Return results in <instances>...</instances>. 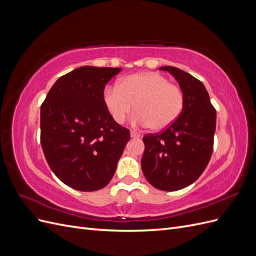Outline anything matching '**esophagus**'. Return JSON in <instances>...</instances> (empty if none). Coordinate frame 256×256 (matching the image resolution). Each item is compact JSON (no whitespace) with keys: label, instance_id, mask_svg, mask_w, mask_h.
I'll return each mask as SVG.
<instances>
[{"label":"esophagus","instance_id":"esophagus-1","mask_svg":"<svg viewBox=\"0 0 256 256\" xmlns=\"http://www.w3.org/2000/svg\"><path fill=\"white\" fill-rule=\"evenodd\" d=\"M130 136L132 138H138L141 136H140V134L136 132V131H131V132H130Z\"/></svg>","mask_w":256,"mask_h":256}]
</instances>
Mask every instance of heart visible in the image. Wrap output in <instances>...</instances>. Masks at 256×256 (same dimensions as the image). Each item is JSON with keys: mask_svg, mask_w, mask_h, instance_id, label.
I'll return each instance as SVG.
<instances>
[{"mask_svg": "<svg viewBox=\"0 0 256 256\" xmlns=\"http://www.w3.org/2000/svg\"><path fill=\"white\" fill-rule=\"evenodd\" d=\"M102 99L115 122L125 120L134 104V122L157 131L171 126L184 104L182 90L166 76L152 72L125 76L118 88H106Z\"/></svg>", "mask_w": 256, "mask_h": 256, "instance_id": "heart-1", "label": "heart"}]
</instances>
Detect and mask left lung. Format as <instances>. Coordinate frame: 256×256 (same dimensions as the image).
Here are the masks:
<instances>
[{
	"label": "left lung",
	"mask_w": 256,
	"mask_h": 256,
	"mask_svg": "<svg viewBox=\"0 0 256 256\" xmlns=\"http://www.w3.org/2000/svg\"><path fill=\"white\" fill-rule=\"evenodd\" d=\"M159 69L171 74L184 92L182 111L159 134L143 138L142 171L154 188L176 191L194 182L212 157L216 131V110L204 84L174 66Z\"/></svg>",
	"instance_id": "1"
}]
</instances>
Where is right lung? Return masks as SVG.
Returning a JSON list of instances; mask_svg holds the SVG:
<instances>
[{
	"label": "right lung",
	"instance_id": "right-lung-1",
	"mask_svg": "<svg viewBox=\"0 0 256 256\" xmlns=\"http://www.w3.org/2000/svg\"><path fill=\"white\" fill-rule=\"evenodd\" d=\"M122 68L82 66L52 85L40 108V143L52 172L68 187L96 191L110 182L130 140L104 104Z\"/></svg>",
	"mask_w": 256,
	"mask_h": 256
}]
</instances>
